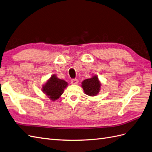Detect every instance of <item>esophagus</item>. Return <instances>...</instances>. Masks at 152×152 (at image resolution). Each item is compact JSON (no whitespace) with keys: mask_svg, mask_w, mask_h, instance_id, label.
I'll list each match as a JSON object with an SVG mask.
<instances>
[{"mask_svg":"<svg viewBox=\"0 0 152 152\" xmlns=\"http://www.w3.org/2000/svg\"><path fill=\"white\" fill-rule=\"evenodd\" d=\"M77 83H78V80H77V79H72L71 80V83L72 85H76V84H77Z\"/></svg>","mask_w":152,"mask_h":152,"instance_id":"esophagus-1","label":"esophagus"}]
</instances>
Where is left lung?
<instances>
[{"mask_svg":"<svg viewBox=\"0 0 152 152\" xmlns=\"http://www.w3.org/2000/svg\"><path fill=\"white\" fill-rule=\"evenodd\" d=\"M82 87L84 93L88 96H96L100 92L101 83L96 75H94L91 78L84 80L82 82Z\"/></svg>","mask_w":152,"mask_h":152,"instance_id":"1","label":"left lung"}]
</instances>
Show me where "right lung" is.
Here are the masks:
<instances>
[{
	"label": "right lung",
	"mask_w": 152,
	"mask_h": 152,
	"mask_svg": "<svg viewBox=\"0 0 152 152\" xmlns=\"http://www.w3.org/2000/svg\"><path fill=\"white\" fill-rule=\"evenodd\" d=\"M68 83L65 80L59 79L53 75L42 87V91L52 101L58 100L61 96Z\"/></svg>",
	"instance_id": "obj_1"
}]
</instances>
